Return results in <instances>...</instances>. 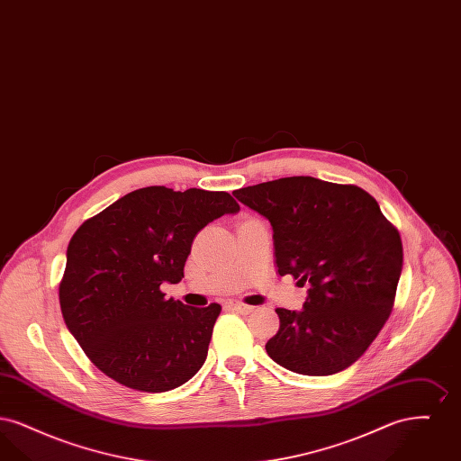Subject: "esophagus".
Returning a JSON list of instances; mask_svg holds the SVG:
<instances>
[{"mask_svg":"<svg viewBox=\"0 0 461 461\" xmlns=\"http://www.w3.org/2000/svg\"><path fill=\"white\" fill-rule=\"evenodd\" d=\"M228 307L233 309V311H237V312H241V314H249V312L254 309V307L249 306V304H243V303H239V301L228 303Z\"/></svg>","mask_w":461,"mask_h":461,"instance_id":"34e87169","label":"esophagus"}]
</instances>
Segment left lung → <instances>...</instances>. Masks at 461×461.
Listing matches in <instances>:
<instances>
[{
  "label": "left lung",
  "instance_id": "obj_1",
  "mask_svg": "<svg viewBox=\"0 0 461 461\" xmlns=\"http://www.w3.org/2000/svg\"><path fill=\"white\" fill-rule=\"evenodd\" d=\"M233 195L271 222L278 273L309 284L303 311L276 309L267 356L309 376L349 368L391 316L402 269L397 230L354 185L292 176Z\"/></svg>",
  "mask_w": 461,
  "mask_h": 461
}]
</instances>
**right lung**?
<instances>
[{
    "mask_svg": "<svg viewBox=\"0 0 461 461\" xmlns=\"http://www.w3.org/2000/svg\"><path fill=\"white\" fill-rule=\"evenodd\" d=\"M240 205L226 192L147 186L85 221L59 288L67 329L91 363L141 393H166L202 368L220 304L166 299L198 231Z\"/></svg>",
    "mask_w": 461,
    "mask_h": 461,
    "instance_id": "1",
    "label": "right lung"
}]
</instances>
